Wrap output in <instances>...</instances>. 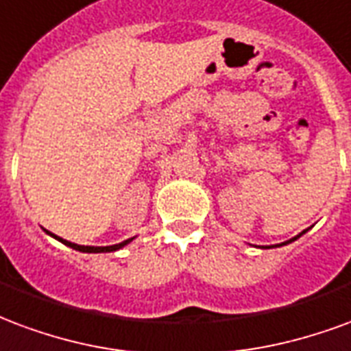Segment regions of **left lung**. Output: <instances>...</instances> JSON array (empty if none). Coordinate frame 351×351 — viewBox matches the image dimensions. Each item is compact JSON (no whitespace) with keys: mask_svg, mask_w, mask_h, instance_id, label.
I'll return each mask as SVG.
<instances>
[{"mask_svg":"<svg viewBox=\"0 0 351 351\" xmlns=\"http://www.w3.org/2000/svg\"><path fill=\"white\" fill-rule=\"evenodd\" d=\"M303 234H305V232H303ZM298 237H301V234H299ZM298 237H293V239H290V241H286V243H291V241H295V239H298ZM286 243H282V245H286Z\"/></svg>","mask_w":351,"mask_h":351,"instance_id":"left-lung-1","label":"left lung"}]
</instances>
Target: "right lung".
<instances>
[{
    "label": "right lung",
    "instance_id": "right-lung-1",
    "mask_svg": "<svg viewBox=\"0 0 351 351\" xmlns=\"http://www.w3.org/2000/svg\"><path fill=\"white\" fill-rule=\"evenodd\" d=\"M53 237H56V239H60L61 243H65V245H67V247H71V249L80 250V252H114V250L121 249V247H125L127 243L132 241V237H130V239H127V241L117 243V245H112V247H84V245H76V243L65 241V239H61V237H58V235H53Z\"/></svg>",
    "mask_w": 351,
    "mask_h": 351
}]
</instances>
